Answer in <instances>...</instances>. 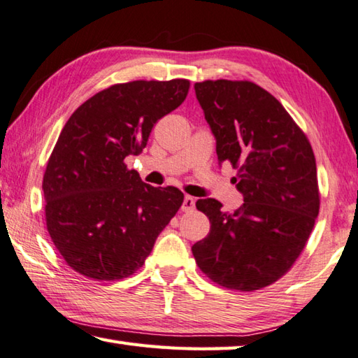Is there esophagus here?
<instances>
[{
	"label": "esophagus",
	"instance_id": "1",
	"mask_svg": "<svg viewBox=\"0 0 358 358\" xmlns=\"http://www.w3.org/2000/svg\"><path fill=\"white\" fill-rule=\"evenodd\" d=\"M194 206H196V200H194V197L191 196H186L183 200V205H181V210L187 213V211H192Z\"/></svg>",
	"mask_w": 358,
	"mask_h": 358
}]
</instances>
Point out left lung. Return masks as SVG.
Segmentation results:
<instances>
[{"instance_id":"left-lung-1","label":"left lung","mask_w":358,"mask_h":358,"mask_svg":"<svg viewBox=\"0 0 358 358\" xmlns=\"http://www.w3.org/2000/svg\"><path fill=\"white\" fill-rule=\"evenodd\" d=\"M196 95L244 196L235 213L199 199L210 219L192 245L203 274L224 288L255 291L277 282L301 255L320 213L316 159L307 136L274 95L252 81L206 80Z\"/></svg>"}]
</instances>
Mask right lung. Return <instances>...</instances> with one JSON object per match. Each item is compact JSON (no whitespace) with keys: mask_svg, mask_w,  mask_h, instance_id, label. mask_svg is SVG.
<instances>
[{"mask_svg":"<svg viewBox=\"0 0 358 358\" xmlns=\"http://www.w3.org/2000/svg\"><path fill=\"white\" fill-rule=\"evenodd\" d=\"M189 81H131L90 96L70 115L43 175L50 238L71 269L120 280L142 268L183 203L153 187L125 159L147 145L161 117L185 101Z\"/></svg>","mask_w":358,"mask_h":358,"instance_id":"1","label":"right lung"}]
</instances>
